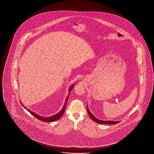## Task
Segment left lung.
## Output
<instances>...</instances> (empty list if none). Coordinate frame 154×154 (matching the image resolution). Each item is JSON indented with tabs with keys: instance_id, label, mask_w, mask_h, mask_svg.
Listing matches in <instances>:
<instances>
[{
	"instance_id": "8db88e82",
	"label": "left lung",
	"mask_w": 154,
	"mask_h": 154,
	"mask_svg": "<svg viewBox=\"0 0 154 154\" xmlns=\"http://www.w3.org/2000/svg\"><path fill=\"white\" fill-rule=\"evenodd\" d=\"M87 110H88V112L89 113V115L90 117H91V119L93 120L94 121L97 122L98 124H108V125H114L119 123L120 121H104V120H100L99 119H98L97 118H96L90 112V110H89L88 106H87Z\"/></svg>"
}]
</instances>
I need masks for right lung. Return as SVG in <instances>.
Returning <instances> with one entry per match:
<instances>
[{"label":"right lung","instance_id":"1","mask_svg":"<svg viewBox=\"0 0 154 154\" xmlns=\"http://www.w3.org/2000/svg\"><path fill=\"white\" fill-rule=\"evenodd\" d=\"M74 85H75L74 84H73V85H71L70 88L69 89V93H70V92H71V91L72 90L73 88H74ZM68 97H69V95H68V96L66 97V99H65V103H64V105L62 109L59 112H58L57 113L55 114V115H53V116H52L50 117H42L41 116H39V115H38V114H37L36 113L32 112V111H30L29 109H27L25 107L23 106V103H21V102H21V104H22V106H23V107L25 108L26 109H27V111H28V112H30V113L33 116H34V117H36L37 119H39V120H41V121H44V122H53V121H57V120H59V119H60L61 117L63 116V113H64V112H65V108H66V103H67V101H68Z\"/></svg>","mask_w":154,"mask_h":154}]
</instances>
